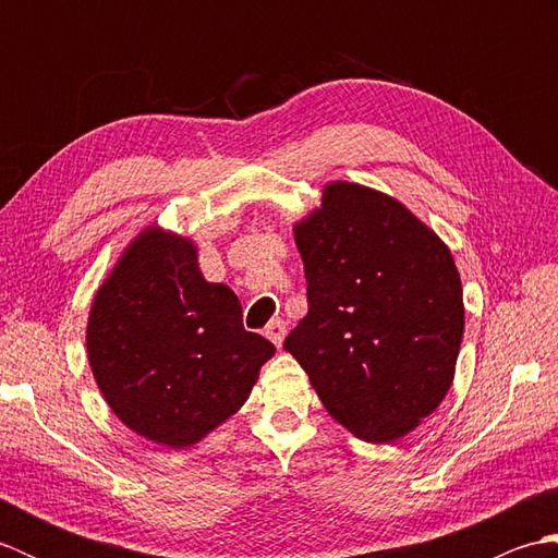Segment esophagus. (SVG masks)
<instances>
[{
    "mask_svg": "<svg viewBox=\"0 0 558 558\" xmlns=\"http://www.w3.org/2000/svg\"><path fill=\"white\" fill-rule=\"evenodd\" d=\"M288 333V326L282 318H272V322L266 326V338L272 342L276 348H282V340H286Z\"/></svg>",
    "mask_w": 558,
    "mask_h": 558,
    "instance_id": "1",
    "label": "esophagus"
}]
</instances>
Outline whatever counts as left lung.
<instances>
[{
    "instance_id": "1",
    "label": "left lung",
    "mask_w": 558,
    "mask_h": 558,
    "mask_svg": "<svg viewBox=\"0 0 558 558\" xmlns=\"http://www.w3.org/2000/svg\"><path fill=\"white\" fill-rule=\"evenodd\" d=\"M310 312L286 338L330 417L393 444L441 405L465 306L448 244L396 196L328 182L292 225Z\"/></svg>"
}]
</instances>
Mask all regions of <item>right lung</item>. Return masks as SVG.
<instances>
[{
    "label": "right lung",
    "instance_id": "obj_1",
    "mask_svg": "<svg viewBox=\"0 0 558 558\" xmlns=\"http://www.w3.org/2000/svg\"><path fill=\"white\" fill-rule=\"evenodd\" d=\"M93 378L124 426L180 450L240 410L276 348L208 282L192 236L146 225L110 268L86 326Z\"/></svg>",
    "mask_w": 558,
    "mask_h": 558
}]
</instances>
